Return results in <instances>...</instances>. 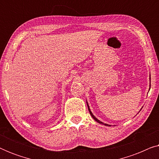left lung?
I'll use <instances>...</instances> for the list:
<instances>
[{"mask_svg":"<svg viewBox=\"0 0 159 159\" xmlns=\"http://www.w3.org/2000/svg\"><path fill=\"white\" fill-rule=\"evenodd\" d=\"M87 104H88V103H87ZM88 110H89V112H90V115L91 116H92V117L93 119H95V121H97V122H98L99 124H101V125H106V126H111V125H107V124H104V123H103L102 122V121H99L98 119L96 117H95V116L94 115H93V114H92V112H91V111H90V108H89V106H88Z\"/></svg>","mask_w":159,"mask_h":159,"instance_id":"left-lung-1","label":"left lung"}]
</instances>
